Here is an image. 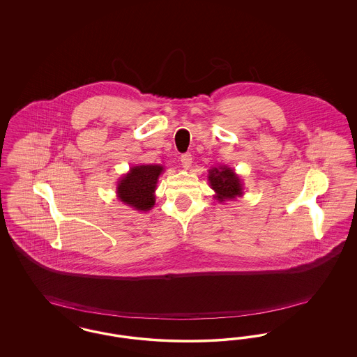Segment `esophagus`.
<instances>
[{
  "label": "esophagus",
  "instance_id": "esophagus-1",
  "mask_svg": "<svg viewBox=\"0 0 357 357\" xmlns=\"http://www.w3.org/2000/svg\"><path fill=\"white\" fill-rule=\"evenodd\" d=\"M181 163H182V166L185 167V169H188L190 166H191V163H192V156H191V153H183V155H181Z\"/></svg>",
  "mask_w": 357,
  "mask_h": 357
}]
</instances>
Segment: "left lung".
<instances>
[{
	"label": "left lung",
	"instance_id": "obj_1",
	"mask_svg": "<svg viewBox=\"0 0 357 357\" xmlns=\"http://www.w3.org/2000/svg\"><path fill=\"white\" fill-rule=\"evenodd\" d=\"M208 181L210 186L215 191V198L220 199V202L236 199L237 197H242L243 187L234 170H231L227 166L213 167L208 170Z\"/></svg>",
	"mask_w": 357,
	"mask_h": 357
}]
</instances>
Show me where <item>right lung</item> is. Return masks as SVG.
I'll use <instances>...</instances> for the list:
<instances>
[{
  "label": "right lung",
  "instance_id": "obj_1",
  "mask_svg": "<svg viewBox=\"0 0 357 357\" xmlns=\"http://www.w3.org/2000/svg\"><path fill=\"white\" fill-rule=\"evenodd\" d=\"M163 167L160 165H142L131 167L118 183V198L139 211H149L155 204V188Z\"/></svg>",
  "mask_w": 357,
  "mask_h": 357
}]
</instances>
